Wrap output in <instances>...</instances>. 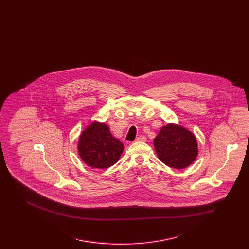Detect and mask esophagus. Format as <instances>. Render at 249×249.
I'll return each instance as SVG.
<instances>
[{"label": "esophagus", "instance_id": "34e87169", "mask_svg": "<svg viewBox=\"0 0 249 249\" xmlns=\"http://www.w3.org/2000/svg\"><path fill=\"white\" fill-rule=\"evenodd\" d=\"M136 141H140V142H145L146 141V137L145 136H143V135H140L139 137H137L136 138Z\"/></svg>", "mask_w": 249, "mask_h": 249}]
</instances>
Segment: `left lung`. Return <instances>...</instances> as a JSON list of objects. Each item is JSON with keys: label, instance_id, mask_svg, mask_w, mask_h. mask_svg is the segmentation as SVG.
Here are the masks:
<instances>
[{"label": "left lung", "instance_id": "8db88e82", "mask_svg": "<svg viewBox=\"0 0 249 249\" xmlns=\"http://www.w3.org/2000/svg\"><path fill=\"white\" fill-rule=\"evenodd\" d=\"M153 142L158 158L171 168L184 169L190 166L198 155L195 135L175 123L163 126Z\"/></svg>", "mask_w": 249, "mask_h": 249}]
</instances>
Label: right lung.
<instances>
[{
	"label": "right lung",
	"mask_w": 249,
	"mask_h": 249,
	"mask_svg": "<svg viewBox=\"0 0 249 249\" xmlns=\"http://www.w3.org/2000/svg\"><path fill=\"white\" fill-rule=\"evenodd\" d=\"M77 148L87 165L106 169L119 160L124 145L111 134L106 123L93 121L80 134Z\"/></svg>",
	"instance_id": "add662e5"
}]
</instances>
